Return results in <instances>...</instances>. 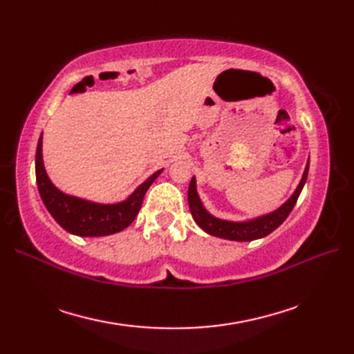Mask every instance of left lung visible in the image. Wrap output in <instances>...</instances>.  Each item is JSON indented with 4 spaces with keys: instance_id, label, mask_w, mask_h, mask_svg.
<instances>
[{
    "instance_id": "8db88e82",
    "label": "left lung",
    "mask_w": 354,
    "mask_h": 354,
    "mask_svg": "<svg viewBox=\"0 0 354 354\" xmlns=\"http://www.w3.org/2000/svg\"><path fill=\"white\" fill-rule=\"evenodd\" d=\"M307 173H309V161H307L303 178L301 181H299L297 190L293 192L292 196L286 201L280 208H277L272 213H268L265 216L255 217V219H250L245 222L223 221L219 219V217L209 214L199 199V194L196 190V178L193 176L189 185V207L192 216L202 230L214 237L236 240V242H251V240L266 237L288 219V216L290 214L292 208L295 207L299 193H301L306 184Z\"/></svg>"
}]
</instances>
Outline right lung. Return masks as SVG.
<instances>
[{"instance_id": "add662e5", "label": "right lung", "mask_w": 354, "mask_h": 354, "mask_svg": "<svg viewBox=\"0 0 354 354\" xmlns=\"http://www.w3.org/2000/svg\"><path fill=\"white\" fill-rule=\"evenodd\" d=\"M36 183L44 205L61 227L80 237H100L115 234L129 227L137 217L147 189L161 175L155 171L145 183L137 187L129 198L118 204H97L76 196H70L55 187L45 171L42 160V133L36 147Z\"/></svg>"}]
</instances>
